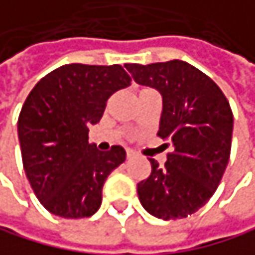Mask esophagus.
Masks as SVG:
<instances>
[{
  "instance_id": "obj_1",
  "label": "esophagus",
  "mask_w": 255,
  "mask_h": 255,
  "mask_svg": "<svg viewBox=\"0 0 255 255\" xmlns=\"http://www.w3.org/2000/svg\"><path fill=\"white\" fill-rule=\"evenodd\" d=\"M134 155H136V154H134L133 151H127V158H128V160H131Z\"/></svg>"
}]
</instances>
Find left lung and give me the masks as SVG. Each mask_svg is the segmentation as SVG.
I'll list each match as a JSON object with an SVG mask.
<instances>
[{
	"label": "left lung",
	"instance_id": "obj_1",
	"mask_svg": "<svg viewBox=\"0 0 255 255\" xmlns=\"http://www.w3.org/2000/svg\"><path fill=\"white\" fill-rule=\"evenodd\" d=\"M124 67L136 83L161 94L158 136L172 146L163 167L149 158L152 172L137 184L139 200L160 220L185 218L208 203L227 167L233 133L230 104L209 76L185 61Z\"/></svg>",
	"mask_w": 255,
	"mask_h": 255
}]
</instances>
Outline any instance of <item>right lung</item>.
I'll list each match as a JSON object with an SVG mask.
<instances>
[{"label": "right lung", "mask_w": 255, "mask_h": 255, "mask_svg": "<svg viewBox=\"0 0 255 255\" xmlns=\"http://www.w3.org/2000/svg\"><path fill=\"white\" fill-rule=\"evenodd\" d=\"M130 85L131 77L118 64H65L26 97L17 121L23 169L50 214L86 218L101 206L103 185L125 161V151H98L88 142L89 127L101 119L107 98Z\"/></svg>", "instance_id": "add662e5"}]
</instances>
